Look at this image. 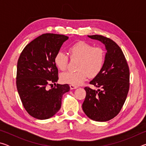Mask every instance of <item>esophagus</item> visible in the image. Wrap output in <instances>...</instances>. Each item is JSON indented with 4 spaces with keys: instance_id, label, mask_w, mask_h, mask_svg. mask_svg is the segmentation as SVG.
Returning a JSON list of instances; mask_svg holds the SVG:
<instances>
[{
    "instance_id": "1",
    "label": "esophagus",
    "mask_w": 146,
    "mask_h": 146,
    "mask_svg": "<svg viewBox=\"0 0 146 146\" xmlns=\"http://www.w3.org/2000/svg\"><path fill=\"white\" fill-rule=\"evenodd\" d=\"M78 87L76 86H74V85H70V89L71 90H74V89H76Z\"/></svg>"
}]
</instances>
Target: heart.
<instances>
[{
    "label": "heart",
    "instance_id": "b5f03b06",
    "mask_svg": "<svg viewBox=\"0 0 146 146\" xmlns=\"http://www.w3.org/2000/svg\"><path fill=\"white\" fill-rule=\"evenodd\" d=\"M71 59L78 60L77 71H68L61 74L60 79L64 83L80 85L88 78L97 76L102 71L105 62L106 54L100 47H94L85 41H78L68 49ZM69 57L67 54L59 51L56 53L54 62L59 70L64 71L68 67Z\"/></svg>",
    "mask_w": 146,
    "mask_h": 146
}]
</instances>
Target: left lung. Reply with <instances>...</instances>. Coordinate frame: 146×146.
<instances>
[{"mask_svg": "<svg viewBox=\"0 0 146 146\" xmlns=\"http://www.w3.org/2000/svg\"><path fill=\"white\" fill-rule=\"evenodd\" d=\"M104 44L107 53L102 71L90 82L99 88L85 87L82 110L91 120L106 122L116 117L126 100L129 89V69L122 49L111 39L102 35H88Z\"/></svg>", "mask_w": 146, "mask_h": 146, "instance_id": "1", "label": "left lung"}]
</instances>
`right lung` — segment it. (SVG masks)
I'll return each instance as SVG.
<instances>
[{
    "label": "right lung",
    "mask_w": 146,
    "mask_h": 146,
    "mask_svg": "<svg viewBox=\"0 0 146 146\" xmlns=\"http://www.w3.org/2000/svg\"><path fill=\"white\" fill-rule=\"evenodd\" d=\"M68 39L64 35L42 34L26 45L17 62V91L26 111L37 119L55 115L61 107L62 95L70 91L67 84H55L58 73L54 62L56 53ZM53 83L55 86L49 90Z\"/></svg>",
    "instance_id": "obj_1"
}]
</instances>
